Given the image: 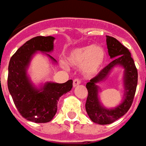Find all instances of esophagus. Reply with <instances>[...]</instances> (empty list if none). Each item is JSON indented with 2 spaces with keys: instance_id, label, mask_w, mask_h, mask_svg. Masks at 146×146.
<instances>
[{
  "instance_id": "34e87169",
  "label": "esophagus",
  "mask_w": 146,
  "mask_h": 146,
  "mask_svg": "<svg viewBox=\"0 0 146 146\" xmlns=\"http://www.w3.org/2000/svg\"><path fill=\"white\" fill-rule=\"evenodd\" d=\"M80 83H81V82H80V80L78 79V78H75V79H74V81H73V87L77 86H78Z\"/></svg>"
}]
</instances>
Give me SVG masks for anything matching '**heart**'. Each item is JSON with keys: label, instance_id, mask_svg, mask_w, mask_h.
Wrapping results in <instances>:
<instances>
[{"label": "heart", "instance_id": "b5f03b06", "mask_svg": "<svg viewBox=\"0 0 146 146\" xmlns=\"http://www.w3.org/2000/svg\"><path fill=\"white\" fill-rule=\"evenodd\" d=\"M105 60V52L99 45H86L73 48L66 61L72 67H81L86 77H92L100 71Z\"/></svg>", "mask_w": 146, "mask_h": 146}]
</instances>
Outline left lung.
<instances>
[{
	"label": "left lung",
	"mask_w": 146,
	"mask_h": 146,
	"mask_svg": "<svg viewBox=\"0 0 146 146\" xmlns=\"http://www.w3.org/2000/svg\"><path fill=\"white\" fill-rule=\"evenodd\" d=\"M108 55L112 61L103 68L97 76L86 83L88 97L86 103V110L89 117L98 124H110L124 115L131 108L137 84V71L131 57V52L117 39L106 36ZM115 66H121L124 72V95L120 104L111 109L105 108L100 103L98 84L104 81Z\"/></svg>",
	"instance_id": "obj_1"
}]
</instances>
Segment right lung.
Returning <instances> with one entry per match:
<instances>
[{"instance_id": "right-lung-1", "label": "right lung", "mask_w": 146, "mask_h": 146, "mask_svg": "<svg viewBox=\"0 0 146 146\" xmlns=\"http://www.w3.org/2000/svg\"><path fill=\"white\" fill-rule=\"evenodd\" d=\"M55 38L38 36L18 48L9 61L8 88L15 107L23 118L35 123H48L57 111V101L72 88V80L64 83L47 82L39 88L32 83L27 75L33 56L44 52L54 64L56 60L48 53L53 50Z\"/></svg>"}]
</instances>
